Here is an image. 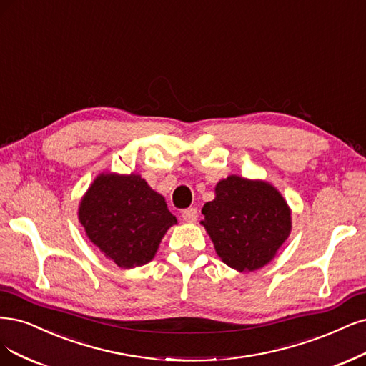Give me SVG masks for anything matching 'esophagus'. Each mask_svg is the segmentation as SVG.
<instances>
[{"label": "esophagus", "mask_w": 366, "mask_h": 366, "mask_svg": "<svg viewBox=\"0 0 366 366\" xmlns=\"http://www.w3.org/2000/svg\"><path fill=\"white\" fill-rule=\"evenodd\" d=\"M182 218L186 221V222H195L198 219V210L195 207H189L186 210H183L182 213Z\"/></svg>", "instance_id": "esophagus-1"}]
</instances>
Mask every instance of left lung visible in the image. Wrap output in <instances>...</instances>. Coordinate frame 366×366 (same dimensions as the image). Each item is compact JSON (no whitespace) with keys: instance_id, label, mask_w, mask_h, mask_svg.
<instances>
[{"instance_id":"1","label":"left lung","mask_w":366,"mask_h":366,"mask_svg":"<svg viewBox=\"0 0 366 366\" xmlns=\"http://www.w3.org/2000/svg\"><path fill=\"white\" fill-rule=\"evenodd\" d=\"M201 213L217 254L239 272L267 267L292 230L291 207L279 189L241 175L219 180Z\"/></svg>"}]
</instances>
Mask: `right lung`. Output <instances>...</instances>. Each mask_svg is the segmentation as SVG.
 Returning a JSON list of instances; mask_svg holds the SVG:
<instances>
[{
    "label": "right lung",
    "instance_id": "add662e5",
    "mask_svg": "<svg viewBox=\"0 0 366 366\" xmlns=\"http://www.w3.org/2000/svg\"><path fill=\"white\" fill-rule=\"evenodd\" d=\"M89 241L122 269L154 259L163 236L177 224L167 201L139 174L102 172L79 204Z\"/></svg>",
    "mask_w": 366,
    "mask_h": 366
}]
</instances>
